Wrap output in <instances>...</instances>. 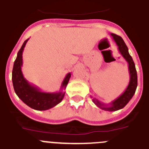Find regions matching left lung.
Returning a JSON list of instances; mask_svg holds the SVG:
<instances>
[{"label":"left lung","mask_w":149,"mask_h":149,"mask_svg":"<svg viewBox=\"0 0 149 149\" xmlns=\"http://www.w3.org/2000/svg\"><path fill=\"white\" fill-rule=\"evenodd\" d=\"M111 36L112 37L113 40L117 44L120 53L123 57L124 59L126 61V62L128 63V65H129V75H130L129 85L120 96L118 97L117 99L113 100L111 103H109V104H105V103H101L95 98L92 99V101L97 107L100 108L103 110L114 111L125 107L126 104L129 102V100L132 99V97L134 96L137 86V74L134 63L132 56L129 54L128 47L125 45L124 40H123V38L113 33L111 34Z\"/></svg>","instance_id":"8db88e82"}]
</instances>
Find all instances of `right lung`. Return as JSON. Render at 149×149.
I'll list each match as a JSON object with an SVG mask.
<instances>
[{"instance_id":"right-lung-1","label":"right lung","mask_w":149,"mask_h":149,"mask_svg":"<svg viewBox=\"0 0 149 149\" xmlns=\"http://www.w3.org/2000/svg\"><path fill=\"white\" fill-rule=\"evenodd\" d=\"M29 39L24 41L17 52L12 69V84L16 95L25 104L35 110L45 111L52 109L62 101L65 95V92L63 90L65 89L69 83L71 73H68L65 75L61 84V89L58 92H44L37 86L29 84L24 77L21 70L23 65L22 54Z\"/></svg>"}]
</instances>
